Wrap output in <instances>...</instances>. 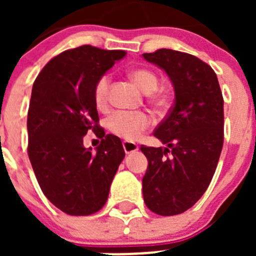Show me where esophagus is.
Instances as JSON below:
<instances>
[{
  "instance_id": "34e87169",
  "label": "esophagus",
  "mask_w": 256,
  "mask_h": 256,
  "mask_svg": "<svg viewBox=\"0 0 256 256\" xmlns=\"http://www.w3.org/2000/svg\"><path fill=\"white\" fill-rule=\"evenodd\" d=\"M123 148H124V151H126V154H130V152H134V151L138 150V146H137V144H134V142L124 141Z\"/></svg>"
}]
</instances>
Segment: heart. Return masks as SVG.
Here are the masks:
<instances>
[{
  "label": "heart",
  "instance_id": "heart-1",
  "mask_svg": "<svg viewBox=\"0 0 256 256\" xmlns=\"http://www.w3.org/2000/svg\"><path fill=\"white\" fill-rule=\"evenodd\" d=\"M130 78L144 94H151L159 86V76L148 69H136ZM108 76H102L94 84V98L98 108L105 105L108 96ZM151 118L141 112H116L108 119V128L122 138L133 141L148 128Z\"/></svg>",
  "mask_w": 256,
  "mask_h": 256
}]
</instances>
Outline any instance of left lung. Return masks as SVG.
Returning <instances> with one entry per match:
<instances>
[{"label": "left lung", "mask_w": 256, "mask_h": 256, "mask_svg": "<svg viewBox=\"0 0 256 256\" xmlns=\"http://www.w3.org/2000/svg\"><path fill=\"white\" fill-rule=\"evenodd\" d=\"M142 58L164 70L174 105L154 132L165 148H146L144 204L159 216H177L209 187L223 148V96L214 70L196 56L160 48Z\"/></svg>", "instance_id": "obj_1"}]
</instances>
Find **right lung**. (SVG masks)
I'll use <instances>...</instances> for the list:
<instances>
[{
  "instance_id": "obj_1",
  "label": "right lung",
  "mask_w": 256,
  "mask_h": 256,
  "mask_svg": "<svg viewBox=\"0 0 256 256\" xmlns=\"http://www.w3.org/2000/svg\"><path fill=\"white\" fill-rule=\"evenodd\" d=\"M122 50L90 44L68 50L50 60L32 88L28 112V155L47 198L69 216L98 212L126 152L119 137L97 126L94 84ZM92 129L100 146L86 149L82 137Z\"/></svg>"
}]
</instances>
